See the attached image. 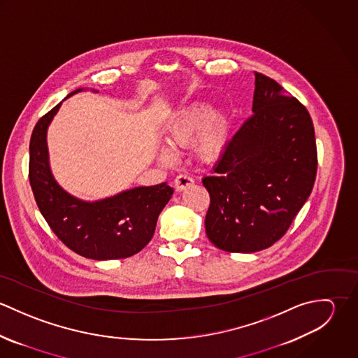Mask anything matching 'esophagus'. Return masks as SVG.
Returning <instances> with one entry per match:
<instances>
[{
  "mask_svg": "<svg viewBox=\"0 0 358 358\" xmlns=\"http://www.w3.org/2000/svg\"><path fill=\"white\" fill-rule=\"evenodd\" d=\"M193 183H194V179H193L189 173H179V175L175 178V180H173V185H175L176 190H179V192L185 190L186 187L192 186Z\"/></svg>",
  "mask_w": 358,
  "mask_h": 358,
  "instance_id": "1",
  "label": "esophagus"
}]
</instances>
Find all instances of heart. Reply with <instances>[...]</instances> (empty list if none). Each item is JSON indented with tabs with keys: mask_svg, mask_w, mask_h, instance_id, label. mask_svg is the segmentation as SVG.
<instances>
[{
	"mask_svg": "<svg viewBox=\"0 0 358 358\" xmlns=\"http://www.w3.org/2000/svg\"><path fill=\"white\" fill-rule=\"evenodd\" d=\"M227 120L220 113L212 110L203 103H194L182 108L169 125V142L173 146H182L194 136V153L204 161H215L223 153L227 142ZM172 153L162 152V158L169 159Z\"/></svg>",
	"mask_w": 358,
	"mask_h": 358,
	"instance_id": "heart-1",
	"label": "heart"
}]
</instances>
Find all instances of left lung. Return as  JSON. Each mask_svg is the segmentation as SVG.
<instances>
[{
    "label": "left lung",
    "mask_w": 358,
    "mask_h": 358,
    "mask_svg": "<svg viewBox=\"0 0 358 358\" xmlns=\"http://www.w3.org/2000/svg\"><path fill=\"white\" fill-rule=\"evenodd\" d=\"M252 111L203 179L210 199L205 231L226 252H257L277 243L317 173L314 127L302 103L255 73Z\"/></svg>",
    "instance_id": "obj_1"
}]
</instances>
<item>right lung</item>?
Instances as JSON below:
<instances>
[{"label": "right lung", "instance_id": "obj_1", "mask_svg": "<svg viewBox=\"0 0 358 358\" xmlns=\"http://www.w3.org/2000/svg\"><path fill=\"white\" fill-rule=\"evenodd\" d=\"M60 104L38 120L30 139L29 179L38 209L56 237L78 255L110 260L138 254L152 240L158 215L173 189L162 182L96 203L67 194L52 176L47 150V128Z\"/></svg>", "mask_w": 358, "mask_h": 358}]
</instances>
